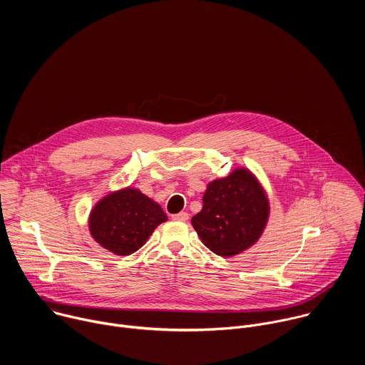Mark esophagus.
<instances>
[{"label": "esophagus", "instance_id": "esophagus-1", "mask_svg": "<svg viewBox=\"0 0 365 365\" xmlns=\"http://www.w3.org/2000/svg\"><path fill=\"white\" fill-rule=\"evenodd\" d=\"M172 220H175V221H187L189 220V215L186 214V212H179V214H176V215H172Z\"/></svg>", "mask_w": 365, "mask_h": 365}]
</instances>
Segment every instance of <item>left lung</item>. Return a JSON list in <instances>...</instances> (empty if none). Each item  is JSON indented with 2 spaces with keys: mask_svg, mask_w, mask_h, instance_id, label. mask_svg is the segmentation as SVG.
I'll return each instance as SVG.
<instances>
[{
  "mask_svg": "<svg viewBox=\"0 0 365 365\" xmlns=\"http://www.w3.org/2000/svg\"><path fill=\"white\" fill-rule=\"evenodd\" d=\"M203 206L192 218L200 241L221 257L237 255L262 237L270 203L257 178L244 168L212 180L203 193Z\"/></svg>",
  "mask_w": 365,
  "mask_h": 365,
  "instance_id": "1",
  "label": "left lung"
}]
</instances>
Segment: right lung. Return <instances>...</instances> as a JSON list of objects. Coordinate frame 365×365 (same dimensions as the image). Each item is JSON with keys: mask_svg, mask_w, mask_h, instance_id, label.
<instances>
[{"mask_svg": "<svg viewBox=\"0 0 365 365\" xmlns=\"http://www.w3.org/2000/svg\"><path fill=\"white\" fill-rule=\"evenodd\" d=\"M168 221L162 206L135 187H125L102 197L91 211L93 240L117 255L141 248L155 227Z\"/></svg>", "mask_w": 365, "mask_h": 365, "instance_id": "add662e5", "label": "right lung"}]
</instances>
